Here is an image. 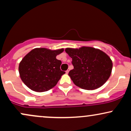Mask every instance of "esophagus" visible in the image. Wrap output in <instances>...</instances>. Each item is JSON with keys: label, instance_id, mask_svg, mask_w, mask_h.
<instances>
[{"label": "esophagus", "instance_id": "esophagus-1", "mask_svg": "<svg viewBox=\"0 0 131 131\" xmlns=\"http://www.w3.org/2000/svg\"><path fill=\"white\" fill-rule=\"evenodd\" d=\"M70 68L68 69V70L66 71V73H67V74H68V73H69V71H70Z\"/></svg>", "mask_w": 131, "mask_h": 131}]
</instances>
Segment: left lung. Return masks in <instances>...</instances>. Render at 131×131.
Segmentation results:
<instances>
[{"mask_svg": "<svg viewBox=\"0 0 131 131\" xmlns=\"http://www.w3.org/2000/svg\"><path fill=\"white\" fill-rule=\"evenodd\" d=\"M65 52L72 58L74 67L68 75L79 88L86 90L96 89L109 79L113 63L104 52L85 46L79 49L67 48Z\"/></svg>", "mask_w": 131, "mask_h": 131, "instance_id": "obj_1", "label": "left lung"}]
</instances>
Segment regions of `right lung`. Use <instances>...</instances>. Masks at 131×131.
<instances>
[{
  "label": "right lung",
  "instance_id": "obj_1",
  "mask_svg": "<svg viewBox=\"0 0 131 131\" xmlns=\"http://www.w3.org/2000/svg\"><path fill=\"white\" fill-rule=\"evenodd\" d=\"M63 49L50 50L36 48L27 53L19 64L21 79L30 89L37 92L55 87L65 73L60 70L61 61L56 58Z\"/></svg>",
  "mask_w": 131,
  "mask_h": 131
}]
</instances>
